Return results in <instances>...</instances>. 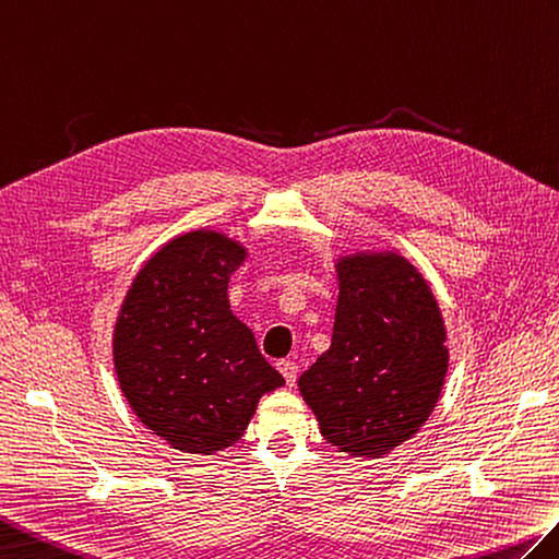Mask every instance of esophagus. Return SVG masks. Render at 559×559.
<instances>
[{
  "instance_id": "34e87169",
  "label": "esophagus",
  "mask_w": 559,
  "mask_h": 559,
  "mask_svg": "<svg viewBox=\"0 0 559 559\" xmlns=\"http://www.w3.org/2000/svg\"><path fill=\"white\" fill-rule=\"evenodd\" d=\"M277 368H280V373L284 376V380H287L289 388H294L296 373H299V366H296L294 361H280V364H277Z\"/></svg>"
}]
</instances>
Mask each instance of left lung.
Returning <instances> with one entry per match:
<instances>
[{"label": "left lung", "mask_w": 559, "mask_h": 559, "mask_svg": "<svg viewBox=\"0 0 559 559\" xmlns=\"http://www.w3.org/2000/svg\"><path fill=\"white\" fill-rule=\"evenodd\" d=\"M332 342L299 378L320 432L340 452L382 456L426 424L448 373L436 296L396 253H358L337 265Z\"/></svg>", "instance_id": "8db88e82"}]
</instances>
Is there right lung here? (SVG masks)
<instances>
[{
    "label": "right lung",
    "mask_w": 559,
    "mask_h": 559,
    "mask_svg": "<svg viewBox=\"0 0 559 559\" xmlns=\"http://www.w3.org/2000/svg\"><path fill=\"white\" fill-rule=\"evenodd\" d=\"M246 251L217 231H189L147 260L115 328V368L133 414L171 448L215 454L241 440L284 378L229 308Z\"/></svg>",
    "instance_id": "obj_1"
}]
</instances>
